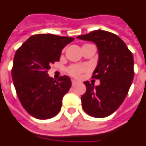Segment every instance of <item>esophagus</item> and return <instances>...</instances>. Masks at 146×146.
<instances>
[{
    "instance_id": "34e87169",
    "label": "esophagus",
    "mask_w": 146,
    "mask_h": 146,
    "mask_svg": "<svg viewBox=\"0 0 146 146\" xmlns=\"http://www.w3.org/2000/svg\"><path fill=\"white\" fill-rule=\"evenodd\" d=\"M72 86H76V85L78 84V82H76V81H74V80H72Z\"/></svg>"
}]
</instances>
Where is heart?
Segmentation results:
<instances>
[{
	"mask_svg": "<svg viewBox=\"0 0 146 146\" xmlns=\"http://www.w3.org/2000/svg\"><path fill=\"white\" fill-rule=\"evenodd\" d=\"M86 68L85 66L78 65V64H74V65H72L69 67L68 68V73L70 75H72V77L74 78H79L81 76V74L83 72L86 71Z\"/></svg>",
	"mask_w": 146,
	"mask_h": 146,
	"instance_id": "heart-1",
	"label": "heart"
}]
</instances>
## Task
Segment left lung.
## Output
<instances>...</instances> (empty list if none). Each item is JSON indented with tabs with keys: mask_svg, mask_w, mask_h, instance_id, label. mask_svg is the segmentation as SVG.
I'll return each instance as SVG.
<instances>
[{
	"mask_svg": "<svg viewBox=\"0 0 146 146\" xmlns=\"http://www.w3.org/2000/svg\"><path fill=\"white\" fill-rule=\"evenodd\" d=\"M78 39L95 43L99 60L92 78L100 79L94 86L86 81V92L81 101L84 111L94 117L112 114L127 96L134 78V58L127 45L119 36L104 30L92 31Z\"/></svg>",
	"mask_w": 146,
	"mask_h": 146,
	"instance_id": "left-lung-1",
	"label": "left lung"
}]
</instances>
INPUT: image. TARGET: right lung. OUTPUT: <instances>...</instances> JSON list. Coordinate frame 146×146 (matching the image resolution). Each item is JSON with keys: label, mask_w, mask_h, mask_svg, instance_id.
<instances>
[{"label": "right lung", "mask_w": 146, "mask_h": 146, "mask_svg": "<svg viewBox=\"0 0 146 146\" xmlns=\"http://www.w3.org/2000/svg\"><path fill=\"white\" fill-rule=\"evenodd\" d=\"M74 38L53 34H37L29 37L17 50L11 76L22 107L33 117L45 120L60 111L64 96L72 82L68 76L57 81L49 76L50 64L59 61L63 48Z\"/></svg>", "instance_id": "add662e5"}]
</instances>
